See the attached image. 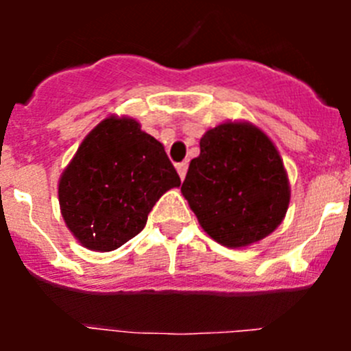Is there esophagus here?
<instances>
[{
	"instance_id": "obj_1",
	"label": "esophagus",
	"mask_w": 351,
	"mask_h": 351,
	"mask_svg": "<svg viewBox=\"0 0 351 351\" xmlns=\"http://www.w3.org/2000/svg\"><path fill=\"white\" fill-rule=\"evenodd\" d=\"M176 169H178V173H179V178L181 179H184L186 178V172H188V163H178V167H176Z\"/></svg>"
}]
</instances>
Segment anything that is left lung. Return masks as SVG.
Wrapping results in <instances>:
<instances>
[{
	"instance_id": "8db88e82",
	"label": "left lung",
	"mask_w": 351,
	"mask_h": 351,
	"mask_svg": "<svg viewBox=\"0 0 351 351\" xmlns=\"http://www.w3.org/2000/svg\"><path fill=\"white\" fill-rule=\"evenodd\" d=\"M181 191L204 232L226 247L271 235L290 204L280 151L250 121H226L204 133Z\"/></svg>"
}]
</instances>
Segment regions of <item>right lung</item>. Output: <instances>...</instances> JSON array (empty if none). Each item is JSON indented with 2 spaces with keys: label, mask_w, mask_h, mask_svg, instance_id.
Returning <instances> with one entry per match:
<instances>
[{
  "label": "right lung",
  "mask_w": 351,
  "mask_h": 351,
  "mask_svg": "<svg viewBox=\"0 0 351 351\" xmlns=\"http://www.w3.org/2000/svg\"><path fill=\"white\" fill-rule=\"evenodd\" d=\"M181 179L165 147L128 116H108L86 135L58 184L61 216L91 251H112L138 234Z\"/></svg>",
  "instance_id": "1"
}]
</instances>
